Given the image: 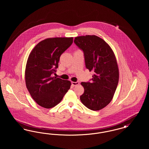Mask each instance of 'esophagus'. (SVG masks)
I'll return each mask as SVG.
<instances>
[{
    "label": "esophagus",
    "mask_w": 149,
    "mask_h": 149,
    "mask_svg": "<svg viewBox=\"0 0 149 149\" xmlns=\"http://www.w3.org/2000/svg\"><path fill=\"white\" fill-rule=\"evenodd\" d=\"M71 84H72V86H76V85H79V83L78 81H77V82L72 81V82H71Z\"/></svg>",
    "instance_id": "obj_1"
}]
</instances>
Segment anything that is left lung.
<instances>
[{"mask_svg":"<svg viewBox=\"0 0 149 149\" xmlns=\"http://www.w3.org/2000/svg\"><path fill=\"white\" fill-rule=\"evenodd\" d=\"M74 42L84 52L86 68L94 72L91 83H81L84 92L80 99L88 108L99 111L111 102L118 83L116 57L109 45L97 36H78Z\"/></svg>","mask_w":149,"mask_h":149,"instance_id":"8db88e82","label":"left lung"}]
</instances>
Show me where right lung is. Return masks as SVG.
<instances>
[{"label":"right lung","instance_id":"right-lung-1","mask_svg":"<svg viewBox=\"0 0 149 149\" xmlns=\"http://www.w3.org/2000/svg\"><path fill=\"white\" fill-rule=\"evenodd\" d=\"M73 37L48 38L38 43L29 55L25 69L26 87L32 98L46 109L56 106L70 88L71 82L56 77L60 57Z\"/></svg>","mask_w":149,"mask_h":149}]
</instances>
